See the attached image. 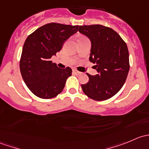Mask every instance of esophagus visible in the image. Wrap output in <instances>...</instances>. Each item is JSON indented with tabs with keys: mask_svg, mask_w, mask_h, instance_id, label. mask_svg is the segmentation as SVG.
<instances>
[{
	"mask_svg": "<svg viewBox=\"0 0 149 149\" xmlns=\"http://www.w3.org/2000/svg\"><path fill=\"white\" fill-rule=\"evenodd\" d=\"M73 73H74V74H76V75L81 74V73L80 71H79V70H76V69H73Z\"/></svg>",
	"mask_w": 149,
	"mask_h": 149,
	"instance_id": "34e87169",
	"label": "esophagus"
}]
</instances>
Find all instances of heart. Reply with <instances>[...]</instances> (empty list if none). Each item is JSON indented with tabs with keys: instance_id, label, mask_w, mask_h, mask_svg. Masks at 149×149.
<instances>
[{
	"instance_id": "b5f03b06",
	"label": "heart",
	"mask_w": 149,
	"mask_h": 149,
	"mask_svg": "<svg viewBox=\"0 0 149 149\" xmlns=\"http://www.w3.org/2000/svg\"><path fill=\"white\" fill-rule=\"evenodd\" d=\"M80 38H81V37H80Z\"/></svg>"
}]
</instances>
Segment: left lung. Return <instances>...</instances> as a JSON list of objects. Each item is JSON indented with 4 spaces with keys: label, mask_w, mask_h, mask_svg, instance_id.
I'll use <instances>...</instances> for the list:
<instances>
[{
    "label": "left lung",
    "mask_w": 149,
    "mask_h": 149,
    "mask_svg": "<svg viewBox=\"0 0 149 149\" xmlns=\"http://www.w3.org/2000/svg\"><path fill=\"white\" fill-rule=\"evenodd\" d=\"M79 32L91 42L90 62L98 74L86 73L88 82L82 84L84 94L96 101H104L117 94L124 85L130 69L127 47L112 29L100 24L79 26Z\"/></svg>",
    "instance_id": "1"
}]
</instances>
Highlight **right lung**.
<instances>
[{
  "instance_id": "right-lung-1",
  "label": "right lung",
  "mask_w": 149,
  "mask_h": 149,
  "mask_svg": "<svg viewBox=\"0 0 149 149\" xmlns=\"http://www.w3.org/2000/svg\"><path fill=\"white\" fill-rule=\"evenodd\" d=\"M79 26L47 24L28 36L20 59V71L29 89L42 99L56 97L64 88L70 68H59L50 61Z\"/></svg>"
}]
</instances>
